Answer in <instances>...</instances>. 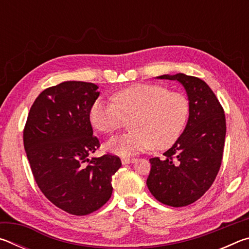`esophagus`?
I'll return each mask as SVG.
<instances>
[{
  "label": "esophagus",
  "instance_id": "1",
  "mask_svg": "<svg viewBox=\"0 0 249 249\" xmlns=\"http://www.w3.org/2000/svg\"><path fill=\"white\" fill-rule=\"evenodd\" d=\"M135 161H136V158H130V157L122 158V163H123V165H127V163H132Z\"/></svg>",
  "mask_w": 249,
  "mask_h": 249
}]
</instances>
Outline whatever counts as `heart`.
Instances as JSON below:
<instances>
[{"instance_id":"b5f03b06","label":"heart","mask_w":249,"mask_h":249,"mask_svg":"<svg viewBox=\"0 0 249 249\" xmlns=\"http://www.w3.org/2000/svg\"><path fill=\"white\" fill-rule=\"evenodd\" d=\"M114 102L96 99L90 108V121L96 130L109 135L130 120L132 130L105 145L109 153L121 156L142 153L151 146L167 148L179 137L189 115L187 96L160 84H133L117 92Z\"/></svg>"}]
</instances>
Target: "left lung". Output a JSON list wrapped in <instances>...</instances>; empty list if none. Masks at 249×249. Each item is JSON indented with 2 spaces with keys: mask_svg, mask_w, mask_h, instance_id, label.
<instances>
[{
  "mask_svg": "<svg viewBox=\"0 0 249 249\" xmlns=\"http://www.w3.org/2000/svg\"><path fill=\"white\" fill-rule=\"evenodd\" d=\"M176 80L189 99V120L183 133L163 157L150 158L147 187L161 203L180 208L193 203L209 190L220 170L226 121L216 95L203 80L184 73L163 74Z\"/></svg>",
  "mask_w": 249,
  "mask_h": 249,
  "instance_id": "left-lung-1",
  "label": "left lung"
}]
</instances>
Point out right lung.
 Returning a JSON list of instances; mask_svg holds the SVG:
<instances>
[{"label":"right lung","mask_w":249,"mask_h":249,"mask_svg":"<svg viewBox=\"0 0 249 249\" xmlns=\"http://www.w3.org/2000/svg\"><path fill=\"white\" fill-rule=\"evenodd\" d=\"M94 83L66 81L44 90L29 109L24 148L44 196L72 215H88L112 196V177L122 166L115 155L89 159L100 147L90 108L99 98Z\"/></svg>","instance_id":"1"}]
</instances>
